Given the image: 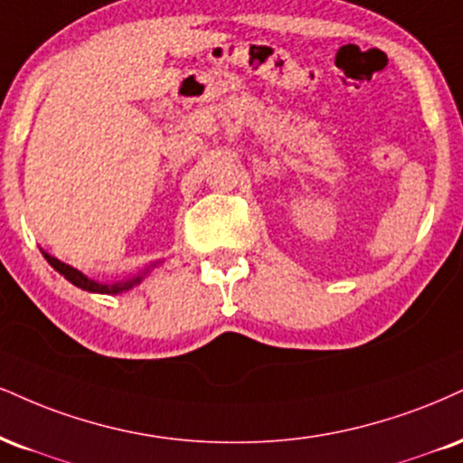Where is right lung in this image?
<instances>
[{"label": "right lung", "mask_w": 463, "mask_h": 463, "mask_svg": "<svg viewBox=\"0 0 463 463\" xmlns=\"http://www.w3.org/2000/svg\"><path fill=\"white\" fill-rule=\"evenodd\" d=\"M44 259H47V260H49V265H52L55 271H60V274H62V276L66 278V280L72 282V285H75V287L83 288V291H90V293H108V295H116V293L127 291V288H131L133 285H137V282L142 280V276H136V278H131V280H127V282H116V285H101V282H94V280H90V278L83 276L81 271L72 269L71 265H66V263H62V260L53 259V256L44 254ZM144 274H146V271H144Z\"/></svg>", "instance_id": "right-lung-1"}]
</instances>
